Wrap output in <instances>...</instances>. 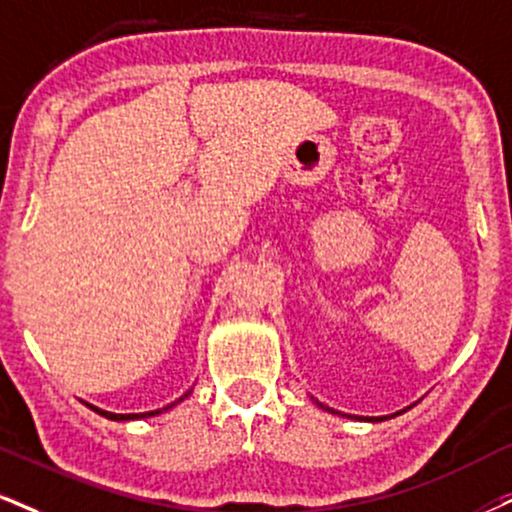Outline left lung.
Masks as SVG:
<instances>
[{
  "mask_svg": "<svg viewBox=\"0 0 512 512\" xmlns=\"http://www.w3.org/2000/svg\"><path fill=\"white\" fill-rule=\"evenodd\" d=\"M315 403H318V401H315ZM318 406H320V408H323V410H327V413H337V410L327 408V406H323V403H318ZM337 415H342V413H337ZM394 415H399V413H394ZM365 420H370V422H377V420H382V418H365Z\"/></svg>",
  "mask_w": 512,
  "mask_h": 512,
  "instance_id": "left-lung-1",
  "label": "left lung"
}]
</instances>
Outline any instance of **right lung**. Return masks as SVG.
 Returning a JSON list of instances; mask_svg holds the SVG:
<instances>
[{
  "label": "right lung",
  "instance_id": "obj_1",
  "mask_svg": "<svg viewBox=\"0 0 512 512\" xmlns=\"http://www.w3.org/2000/svg\"><path fill=\"white\" fill-rule=\"evenodd\" d=\"M189 394H192V389H189L185 396H180V399L175 401V403H170V406H166V408H159V410H149V413H128V415H123V413H109V410H102V408L92 406V403H87V406H90V408L94 410V413L104 415V418H109V420H118V422H123V420H142V418H151V415H159V413H163V410H170L173 406H178V403H180V401H185Z\"/></svg>",
  "mask_w": 512,
  "mask_h": 512
}]
</instances>
